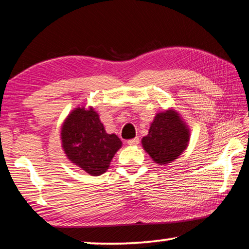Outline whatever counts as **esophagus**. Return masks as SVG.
Masks as SVG:
<instances>
[{
    "instance_id": "esophagus-1",
    "label": "esophagus",
    "mask_w": 249,
    "mask_h": 249,
    "mask_svg": "<svg viewBox=\"0 0 249 249\" xmlns=\"http://www.w3.org/2000/svg\"><path fill=\"white\" fill-rule=\"evenodd\" d=\"M127 144H128L129 146H136V145L140 144V138L135 137V138H133V140H129V141L127 142Z\"/></svg>"
}]
</instances>
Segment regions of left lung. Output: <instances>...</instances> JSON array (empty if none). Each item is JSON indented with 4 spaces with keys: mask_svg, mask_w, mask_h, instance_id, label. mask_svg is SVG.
Here are the masks:
<instances>
[{
    "mask_svg": "<svg viewBox=\"0 0 249 249\" xmlns=\"http://www.w3.org/2000/svg\"><path fill=\"white\" fill-rule=\"evenodd\" d=\"M189 140L188 126L178 112L171 108L156 114L142 145L157 165H168L183 153Z\"/></svg>",
    "mask_w": 249,
    "mask_h": 249,
    "instance_id": "left-lung-1",
    "label": "left lung"
}]
</instances>
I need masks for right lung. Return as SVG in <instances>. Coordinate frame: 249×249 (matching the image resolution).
<instances>
[{"label":"right lung","instance_id":"obj_1","mask_svg":"<svg viewBox=\"0 0 249 249\" xmlns=\"http://www.w3.org/2000/svg\"><path fill=\"white\" fill-rule=\"evenodd\" d=\"M61 144L67 158L91 176L104 174L122 147L115 134L105 132L93 107H77L67 116L61 127Z\"/></svg>","mask_w":249,"mask_h":249}]
</instances>
